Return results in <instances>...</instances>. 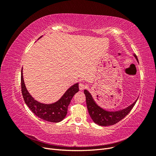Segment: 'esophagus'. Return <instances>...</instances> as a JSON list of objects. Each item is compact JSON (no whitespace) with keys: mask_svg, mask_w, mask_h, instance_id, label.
<instances>
[{"mask_svg":"<svg viewBox=\"0 0 156 156\" xmlns=\"http://www.w3.org/2000/svg\"><path fill=\"white\" fill-rule=\"evenodd\" d=\"M79 90H83V89L86 88L87 87V84H85L84 83H83L81 82V83H79Z\"/></svg>","mask_w":156,"mask_h":156,"instance_id":"1","label":"esophagus"}]
</instances>
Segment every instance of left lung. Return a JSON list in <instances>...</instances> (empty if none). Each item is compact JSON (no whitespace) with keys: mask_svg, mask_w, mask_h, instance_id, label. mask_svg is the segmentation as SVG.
I'll use <instances>...</instances> for the list:
<instances>
[{"mask_svg":"<svg viewBox=\"0 0 156 156\" xmlns=\"http://www.w3.org/2000/svg\"><path fill=\"white\" fill-rule=\"evenodd\" d=\"M136 60L138 61V58L136 55H133ZM84 93L86 96L87 106L89 115L94 123L101 126H108L114 125L118 123L119 121L129 114V112L133 108L136 103L137 99L134 103H132L129 107H127L124 109L118 111H107L103 108H101L97 105V103L94 100V99L88 90H84Z\"/></svg>","mask_w":156,"mask_h":156,"instance_id":"left-lung-1","label":"left lung"}]
</instances>
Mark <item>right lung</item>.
I'll return each mask as SVG.
<instances>
[{
  "mask_svg": "<svg viewBox=\"0 0 156 156\" xmlns=\"http://www.w3.org/2000/svg\"><path fill=\"white\" fill-rule=\"evenodd\" d=\"M21 82L23 99L32 112L41 119L55 123L62 121L66 116L68 107L71 100L75 94L79 92V84L76 83L69 88L58 101L51 104H44L35 100L28 92L23 80V68L21 69Z\"/></svg>",
  "mask_w": 156,
  "mask_h": 156,
  "instance_id": "add662e5",
  "label": "right lung"
}]
</instances>
